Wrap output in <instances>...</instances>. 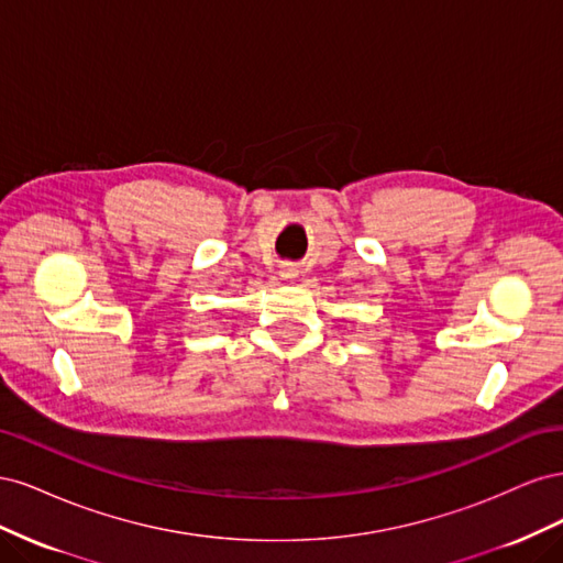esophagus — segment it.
<instances>
[{"label": "esophagus", "mask_w": 563, "mask_h": 563, "mask_svg": "<svg viewBox=\"0 0 563 563\" xmlns=\"http://www.w3.org/2000/svg\"><path fill=\"white\" fill-rule=\"evenodd\" d=\"M279 275H282L284 279H296V277H298V269H296V265H284Z\"/></svg>", "instance_id": "obj_1"}]
</instances>
